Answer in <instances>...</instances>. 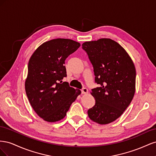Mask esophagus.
Here are the masks:
<instances>
[{"instance_id":"esophagus-1","label":"esophagus","mask_w":156,"mask_h":156,"mask_svg":"<svg viewBox=\"0 0 156 156\" xmlns=\"http://www.w3.org/2000/svg\"><path fill=\"white\" fill-rule=\"evenodd\" d=\"M81 92H82V94H87L88 90L87 88H83L81 90Z\"/></svg>"}]
</instances>
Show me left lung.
<instances>
[{"mask_svg": "<svg viewBox=\"0 0 156 156\" xmlns=\"http://www.w3.org/2000/svg\"><path fill=\"white\" fill-rule=\"evenodd\" d=\"M93 66L95 82L92 89L95 105L88 117L99 124H107L119 118L130 104L135 92L136 70L129 55L109 38L86 41L82 45Z\"/></svg>", "mask_w": 156, "mask_h": 156, "instance_id": "obj_1", "label": "left lung"}]
</instances>
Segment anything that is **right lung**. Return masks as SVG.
I'll use <instances>...</instances> for the list:
<instances>
[{
    "instance_id": "obj_1",
    "label": "right lung",
    "mask_w": 156,
    "mask_h": 156,
    "mask_svg": "<svg viewBox=\"0 0 156 156\" xmlns=\"http://www.w3.org/2000/svg\"><path fill=\"white\" fill-rule=\"evenodd\" d=\"M79 42L57 38L36 49L28 65L25 91L32 107L45 121L63 119L81 92L62 82L66 77L65 60L79 47Z\"/></svg>"
}]
</instances>
